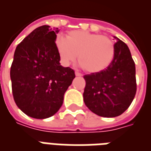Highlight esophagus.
Segmentation results:
<instances>
[{
	"instance_id": "obj_1",
	"label": "esophagus",
	"mask_w": 151,
	"mask_h": 151,
	"mask_svg": "<svg viewBox=\"0 0 151 151\" xmlns=\"http://www.w3.org/2000/svg\"><path fill=\"white\" fill-rule=\"evenodd\" d=\"M76 76H82L83 75L80 72H79V71H76Z\"/></svg>"
}]
</instances>
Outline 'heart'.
<instances>
[{"mask_svg": "<svg viewBox=\"0 0 151 151\" xmlns=\"http://www.w3.org/2000/svg\"><path fill=\"white\" fill-rule=\"evenodd\" d=\"M55 45L61 63L68 67L77 58L80 65L90 73L106 69L114 56V45L108 37L82 30H73L66 38L59 35Z\"/></svg>", "mask_w": 151, "mask_h": 151, "instance_id": "obj_1", "label": "heart"}]
</instances>
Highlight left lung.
Instances as JSON below:
<instances>
[{
  "label": "left lung",
  "instance_id": "8db88e82",
  "mask_svg": "<svg viewBox=\"0 0 151 151\" xmlns=\"http://www.w3.org/2000/svg\"><path fill=\"white\" fill-rule=\"evenodd\" d=\"M114 56L106 69L85 75L83 101L93 113L112 118L122 114L135 96V64L127 45L117 37Z\"/></svg>",
  "mask_w": 151,
  "mask_h": 151
}]
</instances>
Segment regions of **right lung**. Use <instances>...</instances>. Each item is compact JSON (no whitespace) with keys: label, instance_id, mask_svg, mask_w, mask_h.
Returning a JSON list of instances; mask_svg holds the SVG:
<instances>
[{"label":"right lung","instance_id":"1","mask_svg":"<svg viewBox=\"0 0 151 151\" xmlns=\"http://www.w3.org/2000/svg\"><path fill=\"white\" fill-rule=\"evenodd\" d=\"M58 28H37L17 45L10 69L17 106L34 119H47L62 106L64 93L76 77L60 63L55 40Z\"/></svg>","mask_w":151,"mask_h":151}]
</instances>
